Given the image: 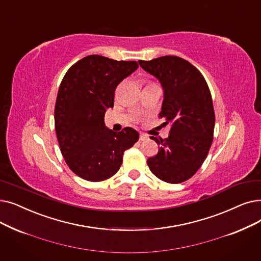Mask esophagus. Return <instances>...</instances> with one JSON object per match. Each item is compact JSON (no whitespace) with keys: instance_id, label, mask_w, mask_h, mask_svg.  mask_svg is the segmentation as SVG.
Here are the masks:
<instances>
[{"instance_id":"obj_1","label":"esophagus","mask_w":261,"mask_h":261,"mask_svg":"<svg viewBox=\"0 0 261 261\" xmlns=\"http://www.w3.org/2000/svg\"><path fill=\"white\" fill-rule=\"evenodd\" d=\"M147 139H148V135L145 133H140V141H145Z\"/></svg>"}]
</instances>
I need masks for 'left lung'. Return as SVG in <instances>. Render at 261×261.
<instances>
[{
	"instance_id": "8db88e82",
	"label": "left lung",
	"mask_w": 261,
	"mask_h": 261,
	"mask_svg": "<svg viewBox=\"0 0 261 261\" xmlns=\"http://www.w3.org/2000/svg\"><path fill=\"white\" fill-rule=\"evenodd\" d=\"M139 64L161 83L160 116L165 118L164 124L171 123L167 139L150 137L160 147L147 164L165 182H184L198 171L212 144L215 116L209 87L196 68L178 56Z\"/></svg>"
}]
</instances>
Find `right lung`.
<instances>
[{"label":"right lung","instance_id":"obj_1","mask_svg":"<svg viewBox=\"0 0 261 261\" xmlns=\"http://www.w3.org/2000/svg\"><path fill=\"white\" fill-rule=\"evenodd\" d=\"M138 68L137 62L88 55L66 72L56 98L55 131L67 165L79 177L97 182L115 175L124 150L138 142L137 130L115 132L105 123L117 85Z\"/></svg>","mask_w":261,"mask_h":261}]
</instances>
